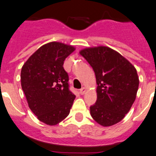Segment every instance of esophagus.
Here are the masks:
<instances>
[{"mask_svg": "<svg viewBox=\"0 0 156 156\" xmlns=\"http://www.w3.org/2000/svg\"><path fill=\"white\" fill-rule=\"evenodd\" d=\"M85 91H86L85 87H82V88L79 90V94H84L85 93Z\"/></svg>", "mask_w": 156, "mask_h": 156, "instance_id": "34e87169", "label": "esophagus"}]
</instances>
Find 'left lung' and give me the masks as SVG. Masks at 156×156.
<instances>
[{"instance_id":"obj_1","label":"left lung","mask_w":156,"mask_h":156,"mask_svg":"<svg viewBox=\"0 0 156 156\" xmlns=\"http://www.w3.org/2000/svg\"><path fill=\"white\" fill-rule=\"evenodd\" d=\"M96 76L97 101L90 107L92 118L103 126L121 121L136 98L139 80L136 68L118 52L107 46L82 49Z\"/></svg>"}]
</instances>
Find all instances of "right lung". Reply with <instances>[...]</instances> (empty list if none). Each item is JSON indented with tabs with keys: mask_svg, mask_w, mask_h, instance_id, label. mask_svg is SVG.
<instances>
[{
	"mask_svg": "<svg viewBox=\"0 0 156 156\" xmlns=\"http://www.w3.org/2000/svg\"><path fill=\"white\" fill-rule=\"evenodd\" d=\"M75 48L51 42L39 48L23 66L21 87L28 106L38 120L54 126L70 113L75 95L69 89L64 61Z\"/></svg>",
	"mask_w": 156,
	"mask_h": 156,
	"instance_id": "right-lung-1",
	"label": "right lung"
}]
</instances>
